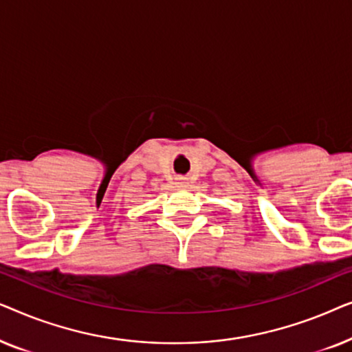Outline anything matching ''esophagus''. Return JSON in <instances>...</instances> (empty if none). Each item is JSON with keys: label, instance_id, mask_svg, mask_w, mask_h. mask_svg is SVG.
<instances>
[{"label": "esophagus", "instance_id": "obj_1", "mask_svg": "<svg viewBox=\"0 0 352 352\" xmlns=\"http://www.w3.org/2000/svg\"><path fill=\"white\" fill-rule=\"evenodd\" d=\"M176 182H177V184H179L181 187H186V184H187V179H186V177H177Z\"/></svg>", "mask_w": 352, "mask_h": 352}]
</instances>
